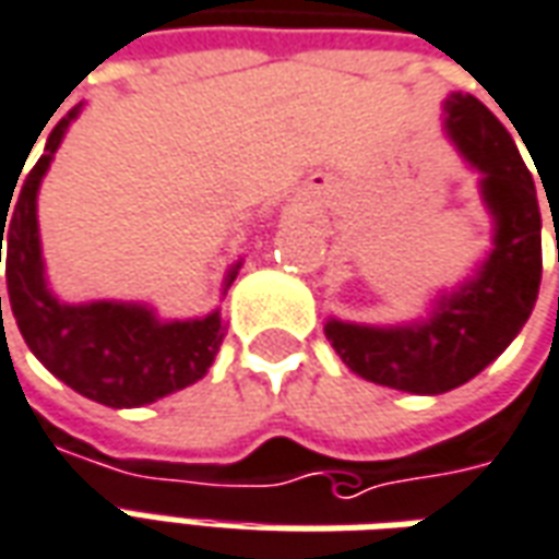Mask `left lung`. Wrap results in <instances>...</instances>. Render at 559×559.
Here are the masks:
<instances>
[{
  "label": "left lung",
  "mask_w": 559,
  "mask_h": 559,
  "mask_svg": "<svg viewBox=\"0 0 559 559\" xmlns=\"http://www.w3.org/2000/svg\"><path fill=\"white\" fill-rule=\"evenodd\" d=\"M444 108L451 139L484 171V199L497 217L490 260L472 284L442 296L432 320L420 326L326 323V338L350 372L424 396L460 388L497 360L530 318L542 281V214L518 144L499 117L469 93H454Z\"/></svg>",
  "instance_id": "1"
}]
</instances>
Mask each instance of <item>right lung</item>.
I'll list each match as a JSON object with an SVG mask.
<instances>
[{
    "label": "right lung",
    "mask_w": 559,
    "mask_h": 559,
    "mask_svg": "<svg viewBox=\"0 0 559 559\" xmlns=\"http://www.w3.org/2000/svg\"><path fill=\"white\" fill-rule=\"evenodd\" d=\"M75 115L78 108H72L50 130L45 154L23 178L21 190L8 193L14 199H0V248L2 241L8 245V299L26 345L48 372L87 400L111 408H135L197 384L209 372L226 333L217 314L187 323H157L142 306H62L50 296L38 248L35 193ZM233 278L236 272L229 275Z\"/></svg>",
    "instance_id": "add662e5"
}]
</instances>
